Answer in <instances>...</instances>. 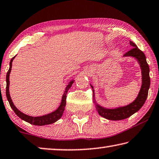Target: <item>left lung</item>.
I'll return each instance as SVG.
<instances>
[{
	"mask_svg": "<svg viewBox=\"0 0 159 159\" xmlns=\"http://www.w3.org/2000/svg\"><path fill=\"white\" fill-rule=\"evenodd\" d=\"M133 48L129 52L125 53L124 57H133L137 59L139 63L142 74V85L137 98L134 102L125 107H120L115 109H107L96 105V110L100 116L110 120H122L130 117L140 110L143 106L148 96V89L150 87L149 66L147 62L145 54L139 49L134 42H129ZM93 90V87L91 85ZM94 92V90H93Z\"/></svg>",
	"mask_w": 159,
	"mask_h": 159,
	"instance_id": "1",
	"label": "left lung"
}]
</instances>
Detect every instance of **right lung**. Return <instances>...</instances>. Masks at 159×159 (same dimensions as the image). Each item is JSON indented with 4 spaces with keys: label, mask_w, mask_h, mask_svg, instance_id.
I'll list each match as a JSON object with an SVG mask.
<instances>
[{
    "label": "right lung",
    "mask_w": 159,
    "mask_h": 159,
    "mask_svg": "<svg viewBox=\"0 0 159 159\" xmlns=\"http://www.w3.org/2000/svg\"><path fill=\"white\" fill-rule=\"evenodd\" d=\"M15 57H12V59L11 60V62H10L9 70L8 71H7V75H6V97H7V100H8L9 104L11 105V108L13 110L15 113H16V114L20 118V119L25 121V122H29L30 124H32L34 125L42 126V125H50V124H52V123H54L55 122H57L58 120H59L60 118L61 117L63 113H64L65 106H66V94L68 93V90H69L70 88L71 87L72 84H74V80H73L71 81H70L69 85L66 86V90H65V91L64 93V95H63L61 105H60V106L58 107V109L57 110H55L54 112L49 113V114H47L46 115L41 116V117H32V116L27 115L24 114V113L21 112L19 110L17 109V107L15 106L13 102L12 101L11 96H10L9 75H10V73H11V68H12V62L13 61Z\"/></svg>",
    "instance_id": "obj_1"
}]
</instances>
